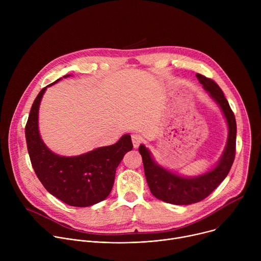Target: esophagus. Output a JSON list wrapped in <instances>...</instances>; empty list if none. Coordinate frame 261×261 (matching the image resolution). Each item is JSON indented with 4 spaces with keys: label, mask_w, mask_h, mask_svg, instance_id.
Returning a JSON list of instances; mask_svg holds the SVG:
<instances>
[{
    "label": "esophagus",
    "mask_w": 261,
    "mask_h": 261,
    "mask_svg": "<svg viewBox=\"0 0 261 261\" xmlns=\"http://www.w3.org/2000/svg\"><path fill=\"white\" fill-rule=\"evenodd\" d=\"M142 141V137L140 134H133L132 135V142H133V146L136 148L138 147V145L141 143Z\"/></svg>",
    "instance_id": "1"
}]
</instances>
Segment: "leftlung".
I'll return each mask as SVG.
<instances>
[{
	"label": "left lung",
	"instance_id": "obj_1",
	"mask_svg": "<svg viewBox=\"0 0 261 261\" xmlns=\"http://www.w3.org/2000/svg\"><path fill=\"white\" fill-rule=\"evenodd\" d=\"M196 77L210 97L221 108L228 127L227 142L217 164L202 174L182 176L159 165L144 144H140L138 148L151 193L162 201L176 205L196 203L207 197L227 176L236 156L237 122L229 103L214 81L198 73Z\"/></svg>",
	"mask_w": 261,
	"mask_h": 261
}]
</instances>
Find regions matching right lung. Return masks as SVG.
<instances>
[{
	"instance_id": "add662e5",
	"label": "right lung",
	"mask_w": 261,
	"mask_h": 261,
	"mask_svg": "<svg viewBox=\"0 0 261 261\" xmlns=\"http://www.w3.org/2000/svg\"><path fill=\"white\" fill-rule=\"evenodd\" d=\"M60 80L42 89L32 105L25 125L28 152L36 175L51 195L72 206H90L109 195L117 167L133 144L131 136L125 134L115 144L79 156H60L50 151L39 133V106L46 89Z\"/></svg>"
}]
</instances>
